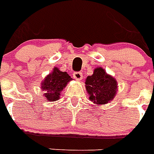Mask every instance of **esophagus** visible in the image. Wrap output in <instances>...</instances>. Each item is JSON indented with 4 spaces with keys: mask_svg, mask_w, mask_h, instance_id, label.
<instances>
[{
    "mask_svg": "<svg viewBox=\"0 0 154 154\" xmlns=\"http://www.w3.org/2000/svg\"><path fill=\"white\" fill-rule=\"evenodd\" d=\"M73 77L77 80H81L83 79V73L80 71H75L73 73Z\"/></svg>",
    "mask_w": 154,
    "mask_h": 154,
    "instance_id": "obj_1",
    "label": "esophagus"
}]
</instances>
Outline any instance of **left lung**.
<instances>
[{
    "instance_id": "obj_1",
    "label": "left lung",
    "mask_w": 154,
    "mask_h": 154,
    "mask_svg": "<svg viewBox=\"0 0 154 154\" xmlns=\"http://www.w3.org/2000/svg\"><path fill=\"white\" fill-rule=\"evenodd\" d=\"M85 83L90 100L98 105L107 103L116 94V80L106 73L102 67L94 69V74L87 77Z\"/></svg>"
}]
</instances>
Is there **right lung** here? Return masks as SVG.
<instances>
[{
    "instance_id": "right-lung-1",
    "label": "right lung",
    "mask_w": 154,
    "mask_h": 154,
    "mask_svg": "<svg viewBox=\"0 0 154 154\" xmlns=\"http://www.w3.org/2000/svg\"><path fill=\"white\" fill-rule=\"evenodd\" d=\"M72 79L67 72H63L55 67L52 73L49 74L44 80L41 86L46 91L45 98L48 101H56L60 98V91Z\"/></svg>"
}]
</instances>
